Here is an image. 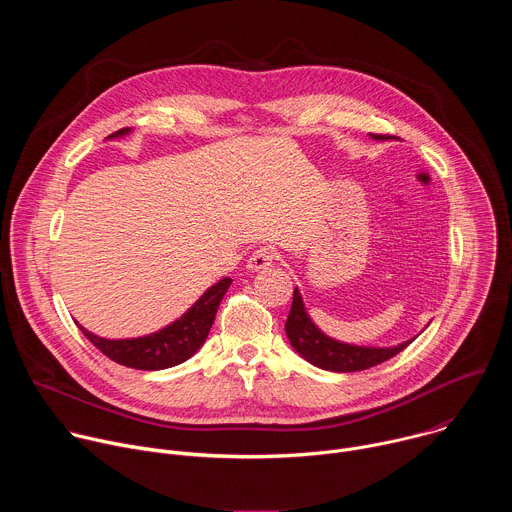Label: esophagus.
<instances>
[{"label": "esophagus", "instance_id": "obj_1", "mask_svg": "<svg viewBox=\"0 0 512 512\" xmlns=\"http://www.w3.org/2000/svg\"><path fill=\"white\" fill-rule=\"evenodd\" d=\"M271 263H273V253H271L269 249L261 247V249H257V251L249 257L247 267H249L251 271H263V269H269Z\"/></svg>", "mask_w": 512, "mask_h": 512}]
</instances>
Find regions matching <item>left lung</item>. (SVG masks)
I'll return each mask as SVG.
<instances>
[{
    "label": "left lung",
    "instance_id": "left-lung-1",
    "mask_svg": "<svg viewBox=\"0 0 512 512\" xmlns=\"http://www.w3.org/2000/svg\"><path fill=\"white\" fill-rule=\"evenodd\" d=\"M373 139H389L391 135H375L371 133ZM285 334L294 346V350L304 356L310 364L324 371L332 373H354V371H364L377 367V364L393 358L399 354L403 348L411 344V340L401 342L397 346H356V344H346L338 342L330 336H326L308 316L304 300L300 289H294V302H291V310L285 322Z\"/></svg>",
    "mask_w": 512,
    "mask_h": 512
}]
</instances>
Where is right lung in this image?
<instances>
[{"instance_id": "obj_1", "label": "right lung", "mask_w": 512, "mask_h": 512, "mask_svg": "<svg viewBox=\"0 0 512 512\" xmlns=\"http://www.w3.org/2000/svg\"><path fill=\"white\" fill-rule=\"evenodd\" d=\"M125 133H129V129H119L111 133L107 139L123 137ZM231 283H233L231 277H223L221 281L208 287L194 302V306L186 310L178 320H174L166 328L148 336L109 340L89 332L79 322L77 326L105 356L123 364V367L137 369V371L170 369L188 360L204 344L212 328L218 304L223 302Z\"/></svg>"}]
</instances>
